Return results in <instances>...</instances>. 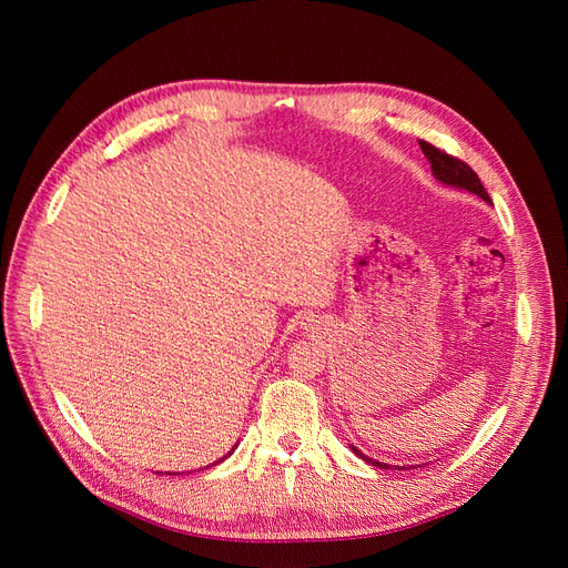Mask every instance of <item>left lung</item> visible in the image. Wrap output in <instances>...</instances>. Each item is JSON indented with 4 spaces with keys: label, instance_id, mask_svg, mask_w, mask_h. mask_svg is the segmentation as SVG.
<instances>
[{
    "label": "left lung",
    "instance_id": "left-lung-1",
    "mask_svg": "<svg viewBox=\"0 0 568 568\" xmlns=\"http://www.w3.org/2000/svg\"><path fill=\"white\" fill-rule=\"evenodd\" d=\"M419 146H422V151H424V156L428 159V163H432V170H434V175H436L438 182L457 186V189H467V192L480 196L484 201H490V196H488V192L484 189V184H480L478 175L474 173V170H471L467 163L455 159V156H450V153H445V151L436 149L434 144H428V142H419ZM353 453H355L357 457H363L365 462L374 464V467L388 469V464L376 462V459L367 457L365 453H359L357 448H353Z\"/></svg>",
    "mask_w": 568,
    "mask_h": 568
}]
</instances>
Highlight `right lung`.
Returning a JSON list of instances; mask_svg holds the SVG:
<instances>
[{
	"label": "right lung",
	"mask_w": 568,
	"mask_h": 568,
	"mask_svg": "<svg viewBox=\"0 0 568 568\" xmlns=\"http://www.w3.org/2000/svg\"><path fill=\"white\" fill-rule=\"evenodd\" d=\"M232 450H234V448H232ZM227 455H232V453H227ZM227 455H225V457H227ZM225 457H222V459H225ZM222 459H220V462H222ZM215 464H217V462H215ZM215 464H211V467H215Z\"/></svg>",
	"instance_id": "right-lung-1"
}]
</instances>
